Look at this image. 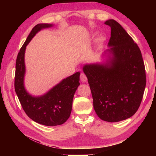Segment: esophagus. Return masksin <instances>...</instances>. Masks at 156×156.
<instances>
[{
  "label": "esophagus",
  "mask_w": 156,
  "mask_h": 156,
  "mask_svg": "<svg viewBox=\"0 0 156 156\" xmlns=\"http://www.w3.org/2000/svg\"><path fill=\"white\" fill-rule=\"evenodd\" d=\"M80 80L83 81V82H87V78L86 75L84 74V73H80Z\"/></svg>",
  "instance_id": "obj_1"
}]
</instances>
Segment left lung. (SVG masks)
Returning a JSON list of instances; mask_svg holds the SVG:
<instances>
[{
    "label": "left lung",
    "instance_id": "1",
    "mask_svg": "<svg viewBox=\"0 0 156 156\" xmlns=\"http://www.w3.org/2000/svg\"><path fill=\"white\" fill-rule=\"evenodd\" d=\"M111 27L109 51L105 65H86L95 112L100 119L115 122L134 115L140 105L146 86V72L140 49L115 20L105 23Z\"/></svg>",
    "mask_w": 156,
    "mask_h": 156
}]
</instances>
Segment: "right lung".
I'll use <instances>...</instances> for the list:
<instances>
[{"instance_id": "1", "label": "right lung", "mask_w": 156, "mask_h": 156, "mask_svg": "<svg viewBox=\"0 0 156 156\" xmlns=\"http://www.w3.org/2000/svg\"><path fill=\"white\" fill-rule=\"evenodd\" d=\"M51 24H38L29 34L18 52L16 62L14 88L26 114L34 122L45 126L60 125L69 118L74 94L80 85V72L69 76L52 88L46 94L33 97L24 87L25 51L26 46L38 31L51 27Z\"/></svg>"}]
</instances>
